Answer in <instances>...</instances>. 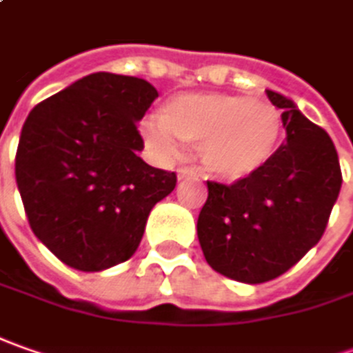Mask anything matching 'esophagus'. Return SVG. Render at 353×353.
<instances>
[{
  "label": "esophagus",
  "mask_w": 353,
  "mask_h": 353,
  "mask_svg": "<svg viewBox=\"0 0 353 353\" xmlns=\"http://www.w3.org/2000/svg\"><path fill=\"white\" fill-rule=\"evenodd\" d=\"M191 176H195V172H193L191 168H185V165H183V168H179V170H177V179H185V177H191Z\"/></svg>",
  "instance_id": "esophagus-1"
}]
</instances>
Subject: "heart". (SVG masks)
Instances as JSON below:
<instances>
[{
	"label": "heart",
	"instance_id": "b5f03b06",
	"mask_svg": "<svg viewBox=\"0 0 353 353\" xmlns=\"http://www.w3.org/2000/svg\"><path fill=\"white\" fill-rule=\"evenodd\" d=\"M142 137L162 158L177 152V140L199 144L205 170L221 179L260 172L281 146L285 123L270 101L236 93H181L168 99L158 117L144 119Z\"/></svg>",
	"mask_w": 353,
	"mask_h": 353
}]
</instances>
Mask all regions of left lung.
I'll return each instance as SVG.
<instances>
[{"instance_id":"1","label":"left lung","mask_w":353,"mask_h":353,"mask_svg":"<svg viewBox=\"0 0 353 353\" xmlns=\"http://www.w3.org/2000/svg\"><path fill=\"white\" fill-rule=\"evenodd\" d=\"M285 123V142L260 172L230 185L207 181L197 219L205 260L242 283H263L291 270L324 234L342 188L328 132L297 105L268 90Z\"/></svg>"}]
</instances>
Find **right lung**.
I'll use <instances>...</instances> for the list:
<instances>
[{
    "label": "right lung",
    "instance_id": "right-lung-1",
    "mask_svg": "<svg viewBox=\"0 0 353 353\" xmlns=\"http://www.w3.org/2000/svg\"><path fill=\"white\" fill-rule=\"evenodd\" d=\"M158 97L146 79L97 72L32 109L15 177L34 236L66 265L101 272L139 248L152 207L176 188L148 165L137 121Z\"/></svg>",
    "mask_w": 353,
    "mask_h": 353
}]
</instances>
